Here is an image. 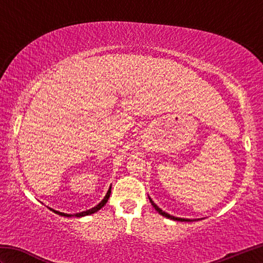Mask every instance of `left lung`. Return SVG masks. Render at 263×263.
I'll list each match as a JSON object with an SVG mask.
<instances>
[{
	"instance_id": "left-lung-1",
	"label": "left lung",
	"mask_w": 263,
	"mask_h": 263,
	"mask_svg": "<svg viewBox=\"0 0 263 263\" xmlns=\"http://www.w3.org/2000/svg\"><path fill=\"white\" fill-rule=\"evenodd\" d=\"M148 198H149V200H150V202H152V204H153V206L154 208L157 210L159 214L161 215V216H164V217H166V218H168V219H172V220H176V221H193V220H199V219H187V218H180V217H175V216H172V215H170V214H167V212H165V211H163L161 210L159 206L156 204L154 201L152 200V198L149 197L148 195ZM201 219H202V218H201Z\"/></svg>"
}]
</instances>
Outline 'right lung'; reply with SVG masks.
Masks as SVG:
<instances>
[{
    "mask_svg": "<svg viewBox=\"0 0 263 263\" xmlns=\"http://www.w3.org/2000/svg\"><path fill=\"white\" fill-rule=\"evenodd\" d=\"M110 190H111V185L109 186L108 191H107V193H106V195L104 197V199H103L102 201H100V202H99L96 206H93V208L89 209V210H86V211L78 212V214H74V215H71V214H64V212H61V211H58V210H54L53 208H48V209L51 210V211H53V212H55V214H57V215L63 216V217H72V216H76V217H83V216H89V215H91V214H95V212H97L98 210L102 209L103 206H104L106 203H107V201H108V199H109V195H110Z\"/></svg>",
    "mask_w": 263,
    "mask_h": 263,
    "instance_id": "right-lung-1",
    "label": "right lung"
}]
</instances>
